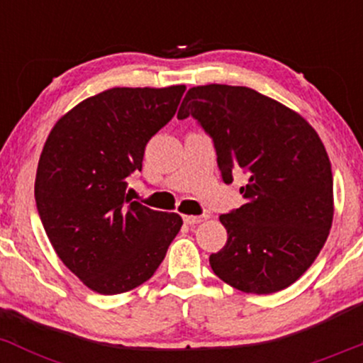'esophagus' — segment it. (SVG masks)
I'll use <instances>...</instances> for the list:
<instances>
[{
    "mask_svg": "<svg viewBox=\"0 0 363 363\" xmlns=\"http://www.w3.org/2000/svg\"><path fill=\"white\" fill-rule=\"evenodd\" d=\"M206 216L203 215V216H196V215H182V220H184V223H187V225H196V223H199V222H203V220H205Z\"/></svg>",
    "mask_w": 363,
    "mask_h": 363,
    "instance_id": "1",
    "label": "esophagus"
}]
</instances>
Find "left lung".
Here are the masks:
<instances>
[{
	"label": "left lung",
	"instance_id": "left-lung-1",
	"mask_svg": "<svg viewBox=\"0 0 363 363\" xmlns=\"http://www.w3.org/2000/svg\"><path fill=\"white\" fill-rule=\"evenodd\" d=\"M211 136L223 181L244 170L245 203L220 215L227 244L210 256L220 280L268 295L297 281L323 249L333 223L331 162L315 129L283 104L247 86L187 90L177 118Z\"/></svg>",
	"mask_w": 363,
	"mask_h": 363
}]
</instances>
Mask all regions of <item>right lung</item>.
<instances>
[{"instance_id": "1", "label": "right lung", "mask_w": 363, "mask_h": 363, "mask_svg": "<svg viewBox=\"0 0 363 363\" xmlns=\"http://www.w3.org/2000/svg\"><path fill=\"white\" fill-rule=\"evenodd\" d=\"M184 90L109 89L66 112L45 140L35 176L40 222L66 268L97 294L150 280L181 230L177 213L131 201L126 177L141 170L145 147Z\"/></svg>"}]
</instances>
